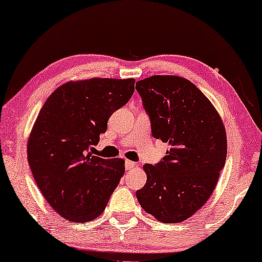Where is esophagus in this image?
I'll list each match as a JSON object with an SVG mask.
<instances>
[{"label":"esophagus","instance_id":"1","mask_svg":"<svg viewBox=\"0 0 262 262\" xmlns=\"http://www.w3.org/2000/svg\"><path fill=\"white\" fill-rule=\"evenodd\" d=\"M137 166V164H136L135 162H132V161H130V160H126L125 161V168H126L127 170H131V169H134V168Z\"/></svg>","mask_w":262,"mask_h":262}]
</instances>
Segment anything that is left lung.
Listing matches in <instances>:
<instances>
[{
    "instance_id": "1",
    "label": "left lung",
    "mask_w": 262,
    "mask_h": 262,
    "mask_svg": "<svg viewBox=\"0 0 262 262\" xmlns=\"http://www.w3.org/2000/svg\"><path fill=\"white\" fill-rule=\"evenodd\" d=\"M151 134L168 143L162 161L146 163V184L136 192L145 212L162 223L193 216L216 187L227 159V135L210 100L180 76L155 75L136 83Z\"/></svg>"
}]
</instances>
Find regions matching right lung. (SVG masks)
I'll use <instances>...</instances> for the list:
<instances>
[{
  "label": "right lung",
  "instance_id": "right-lung-1",
  "mask_svg": "<svg viewBox=\"0 0 262 262\" xmlns=\"http://www.w3.org/2000/svg\"><path fill=\"white\" fill-rule=\"evenodd\" d=\"M134 92V78L70 81L41 107L28 138L27 160L44 198L66 220H95L119 184L125 161L92 155V146Z\"/></svg>",
  "mask_w": 262,
  "mask_h": 262
}]
</instances>
